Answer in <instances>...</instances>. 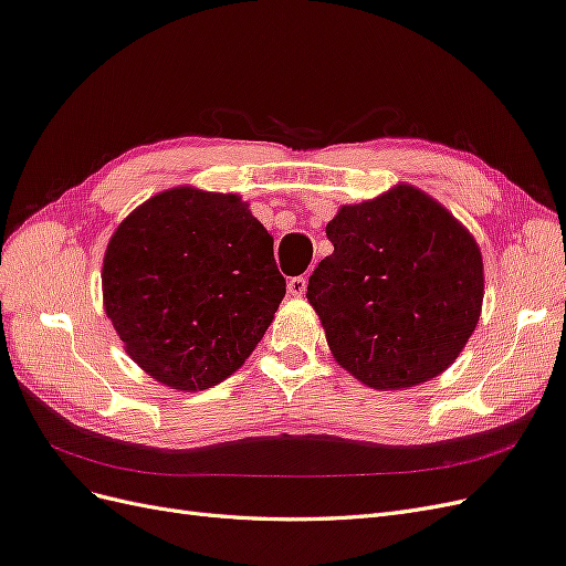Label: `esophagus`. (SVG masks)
I'll use <instances>...</instances> for the list:
<instances>
[{"instance_id":"esophagus-1","label":"esophagus","mask_w":566,"mask_h":566,"mask_svg":"<svg viewBox=\"0 0 566 566\" xmlns=\"http://www.w3.org/2000/svg\"><path fill=\"white\" fill-rule=\"evenodd\" d=\"M304 290H306V279L304 276H295V279L287 281V293L293 297H302Z\"/></svg>"}]
</instances>
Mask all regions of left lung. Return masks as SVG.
<instances>
[{"mask_svg": "<svg viewBox=\"0 0 566 566\" xmlns=\"http://www.w3.org/2000/svg\"><path fill=\"white\" fill-rule=\"evenodd\" d=\"M325 233L335 250L314 269L306 300L335 361L382 391L447 370L482 316L474 235L410 184L342 205Z\"/></svg>", "mask_w": 566, "mask_h": 566, "instance_id": "8db88e82", "label": "left lung"}]
</instances>
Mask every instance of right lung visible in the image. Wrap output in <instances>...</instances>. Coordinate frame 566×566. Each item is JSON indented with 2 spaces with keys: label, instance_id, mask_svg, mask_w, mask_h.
Returning a JSON list of instances; mask_svg holds the SVG:
<instances>
[{
  "label": "right lung",
  "instance_id": "obj_1",
  "mask_svg": "<svg viewBox=\"0 0 566 566\" xmlns=\"http://www.w3.org/2000/svg\"><path fill=\"white\" fill-rule=\"evenodd\" d=\"M104 310L132 361L179 391L245 364L285 297L273 238L235 193L175 186L111 235Z\"/></svg>",
  "mask_w": 566,
  "mask_h": 566
}]
</instances>
